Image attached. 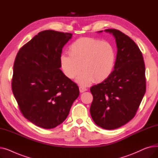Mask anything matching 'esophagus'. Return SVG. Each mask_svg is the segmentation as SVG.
I'll return each instance as SVG.
<instances>
[{
    "mask_svg": "<svg viewBox=\"0 0 158 158\" xmlns=\"http://www.w3.org/2000/svg\"><path fill=\"white\" fill-rule=\"evenodd\" d=\"M79 91H80L81 93L85 92H86V91H87V88H86L85 87L82 86H79Z\"/></svg>",
    "mask_w": 158,
    "mask_h": 158,
    "instance_id": "obj_1",
    "label": "esophagus"
}]
</instances>
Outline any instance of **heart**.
<instances>
[{"label":"heart","mask_w":158,"mask_h":158,"mask_svg":"<svg viewBox=\"0 0 158 158\" xmlns=\"http://www.w3.org/2000/svg\"><path fill=\"white\" fill-rule=\"evenodd\" d=\"M116 57L115 48L110 42L94 38H81L70 45L69 54L60 56V63L64 76L70 79L83 69L77 81L82 85H88L94 80L103 81L110 76Z\"/></svg>","instance_id":"1"}]
</instances>
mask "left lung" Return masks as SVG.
<instances>
[{"label":"left lung","mask_w":158,"mask_h":158,"mask_svg":"<svg viewBox=\"0 0 158 158\" xmlns=\"http://www.w3.org/2000/svg\"><path fill=\"white\" fill-rule=\"evenodd\" d=\"M105 31L113 33L116 39L117 59L110 76L91 87L93 102L89 111L97 126L111 130L125 125L135 116L146 91L145 66L133 40L117 29Z\"/></svg>","instance_id":"1"}]
</instances>
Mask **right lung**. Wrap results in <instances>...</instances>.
<instances>
[{
	"label": "right lung",
	"mask_w": 158,
	"mask_h": 158,
	"mask_svg": "<svg viewBox=\"0 0 158 158\" xmlns=\"http://www.w3.org/2000/svg\"><path fill=\"white\" fill-rule=\"evenodd\" d=\"M72 36L53 30L40 32L15 58L13 95L23 117L41 128L61 124L79 95L77 85L60 69L62 48Z\"/></svg>",
	"instance_id": "right-lung-1"
}]
</instances>
